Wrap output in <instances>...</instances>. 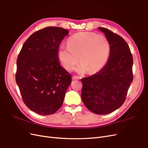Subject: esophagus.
Listing matches in <instances>:
<instances>
[{
    "label": "esophagus",
    "mask_w": 148,
    "mask_h": 148,
    "mask_svg": "<svg viewBox=\"0 0 148 148\" xmlns=\"http://www.w3.org/2000/svg\"><path fill=\"white\" fill-rule=\"evenodd\" d=\"M72 79L73 80H78V79H79V78L78 77V76H74L72 77Z\"/></svg>",
    "instance_id": "obj_1"
}]
</instances>
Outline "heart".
I'll return each mask as SVG.
<instances>
[{"instance_id":"obj_1","label":"heart","mask_w":148,"mask_h":148,"mask_svg":"<svg viewBox=\"0 0 148 148\" xmlns=\"http://www.w3.org/2000/svg\"><path fill=\"white\" fill-rule=\"evenodd\" d=\"M110 53L109 40L104 35L93 32H79L71 36L67 45H61L58 56L64 67L73 70L78 62V71H87L93 74L101 70L108 62Z\"/></svg>"}]
</instances>
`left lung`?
<instances>
[{
    "instance_id": "left-lung-1",
    "label": "left lung",
    "mask_w": 148,
    "mask_h": 148,
    "mask_svg": "<svg viewBox=\"0 0 148 148\" xmlns=\"http://www.w3.org/2000/svg\"><path fill=\"white\" fill-rule=\"evenodd\" d=\"M110 45L109 61L97 73L81 79V98L86 107L96 114L115 111L125 103L133 81V57L127 42L120 35L99 27Z\"/></svg>"
}]
</instances>
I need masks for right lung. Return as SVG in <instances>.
<instances>
[{
	"label": "right lung",
	"instance_id": "right-lung-1",
	"mask_svg": "<svg viewBox=\"0 0 148 148\" xmlns=\"http://www.w3.org/2000/svg\"><path fill=\"white\" fill-rule=\"evenodd\" d=\"M66 29L47 27L33 33L17 59L16 81L23 103L40 115L53 114L62 104L72 75L59 62L58 50Z\"/></svg>",
	"mask_w": 148,
	"mask_h": 148
}]
</instances>
